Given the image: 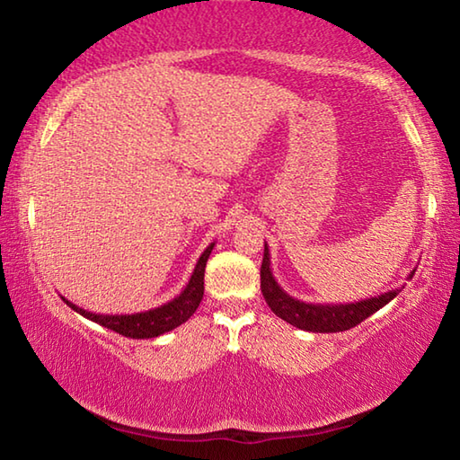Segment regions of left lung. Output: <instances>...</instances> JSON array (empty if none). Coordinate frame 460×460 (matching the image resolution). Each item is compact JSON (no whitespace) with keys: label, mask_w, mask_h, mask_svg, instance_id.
<instances>
[{"label":"left lung","mask_w":460,"mask_h":460,"mask_svg":"<svg viewBox=\"0 0 460 460\" xmlns=\"http://www.w3.org/2000/svg\"><path fill=\"white\" fill-rule=\"evenodd\" d=\"M270 247L263 245V261H261V294L266 298L271 313L290 323L296 329L310 332H342L363 323L365 318L384 308L402 292V288L389 290L376 296V298H365L351 305H313V302H302L288 294L282 286L276 282L271 274ZM416 270L410 271L408 279H411Z\"/></svg>","instance_id":"obj_1"}]
</instances>
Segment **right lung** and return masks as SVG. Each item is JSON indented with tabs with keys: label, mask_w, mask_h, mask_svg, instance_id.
Wrapping results in <instances>:
<instances>
[{
	"label": "right lung",
	"mask_w": 460,
	"mask_h": 460,
	"mask_svg": "<svg viewBox=\"0 0 460 460\" xmlns=\"http://www.w3.org/2000/svg\"><path fill=\"white\" fill-rule=\"evenodd\" d=\"M215 243L208 245L205 252L194 266L192 276L189 279V284L184 286V290L172 298L166 305L155 306L150 310H144V313H134V314H95L89 313L81 306L73 305L71 300H66L65 296H60L62 300L71 306L75 313H79L81 316L89 318V321L97 323L105 329H111L115 332L123 334V337L129 339H154L160 337V334L174 331L176 326H181L182 323L189 321V318L194 314V310L199 308L202 294H205V268H207V260L211 255Z\"/></svg>",
	"instance_id": "add662e5"
}]
</instances>
